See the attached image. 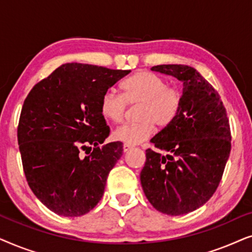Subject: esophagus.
I'll return each mask as SVG.
<instances>
[{
    "label": "esophagus",
    "mask_w": 252,
    "mask_h": 252,
    "mask_svg": "<svg viewBox=\"0 0 252 252\" xmlns=\"http://www.w3.org/2000/svg\"><path fill=\"white\" fill-rule=\"evenodd\" d=\"M132 146H130V144H127V143H125V144H124V146H123V149H124V153H127V151H128V150H130V149H132Z\"/></svg>",
    "instance_id": "obj_1"
}]
</instances>
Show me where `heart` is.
Returning <instances> with one entry per match:
<instances>
[{
	"instance_id": "b5f03b06",
	"label": "heart",
	"mask_w": 252,
	"mask_h": 252,
	"mask_svg": "<svg viewBox=\"0 0 252 252\" xmlns=\"http://www.w3.org/2000/svg\"><path fill=\"white\" fill-rule=\"evenodd\" d=\"M122 95L105 92L99 99L103 118L120 124L126 117L127 105L140 104V123L124 125L116 129V140L127 144H139L154 134L155 125L166 128L177 119L182 106V92L175 86H167L166 79L154 72L137 71L120 82Z\"/></svg>"
}]
</instances>
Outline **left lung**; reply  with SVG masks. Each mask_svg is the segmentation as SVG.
<instances>
[{"label": "left lung", "mask_w": 252, "mask_h": 252, "mask_svg": "<svg viewBox=\"0 0 252 252\" xmlns=\"http://www.w3.org/2000/svg\"><path fill=\"white\" fill-rule=\"evenodd\" d=\"M151 70L184 82V99L174 123L151 139L163 154L146 150L141 185L155 209L180 216L205 204L218 188L232 148L229 122L218 92L194 67Z\"/></svg>", "instance_id": "obj_1"}]
</instances>
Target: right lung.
<instances>
[{
  "label": "right lung",
  "mask_w": 252,
  "mask_h": 252,
  "mask_svg": "<svg viewBox=\"0 0 252 252\" xmlns=\"http://www.w3.org/2000/svg\"><path fill=\"white\" fill-rule=\"evenodd\" d=\"M129 72L63 64L24 101L17 128L23 170L34 195L50 211L84 216L101 201L123 143L99 146L110 133L99 99Z\"/></svg>",
  "instance_id": "add662e5"
}]
</instances>
